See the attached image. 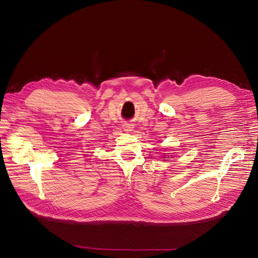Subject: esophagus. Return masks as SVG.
Segmentation results:
<instances>
[{
	"instance_id": "esophagus-1",
	"label": "esophagus",
	"mask_w": 258,
	"mask_h": 258,
	"mask_svg": "<svg viewBox=\"0 0 258 258\" xmlns=\"http://www.w3.org/2000/svg\"><path fill=\"white\" fill-rule=\"evenodd\" d=\"M122 128L124 131H131L134 127H132V124H130V123H123Z\"/></svg>"
}]
</instances>
